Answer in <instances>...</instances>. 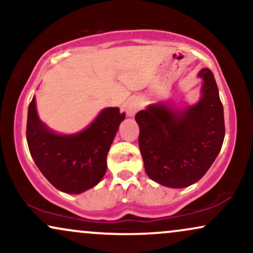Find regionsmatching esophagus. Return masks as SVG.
Listing matches in <instances>:
<instances>
[{
    "label": "esophagus",
    "instance_id": "obj_1",
    "mask_svg": "<svg viewBox=\"0 0 253 253\" xmlns=\"http://www.w3.org/2000/svg\"><path fill=\"white\" fill-rule=\"evenodd\" d=\"M141 108V102L138 97H134V99H130L126 105V112L128 117H133L139 109Z\"/></svg>",
    "mask_w": 253,
    "mask_h": 253
}]
</instances>
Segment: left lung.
I'll return each instance as SVG.
<instances>
[{"instance_id":"left-lung-1","label":"left lung","mask_w":253,"mask_h":253,"mask_svg":"<svg viewBox=\"0 0 253 253\" xmlns=\"http://www.w3.org/2000/svg\"><path fill=\"white\" fill-rule=\"evenodd\" d=\"M198 77L204 82L196 105L176 111L157 103L135 114L145 171L164 186L182 188L197 182L223 146L224 111L214 77L209 68Z\"/></svg>"}]
</instances>
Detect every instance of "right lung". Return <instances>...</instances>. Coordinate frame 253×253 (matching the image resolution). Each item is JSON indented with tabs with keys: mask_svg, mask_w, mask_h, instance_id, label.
<instances>
[{
	"mask_svg": "<svg viewBox=\"0 0 253 253\" xmlns=\"http://www.w3.org/2000/svg\"><path fill=\"white\" fill-rule=\"evenodd\" d=\"M124 119L118 107L105 108L82 132L60 135L41 123L33 97L26 132L29 152L54 187L71 194L84 192L105 175L107 153Z\"/></svg>",
	"mask_w": 253,
	"mask_h": 253,
	"instance_id": "right-lung-1",
	"label": "right lung"
}]
</instances>
